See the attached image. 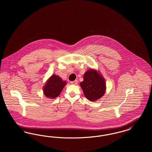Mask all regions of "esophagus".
Masks as SVG:
<instances>
[{"label": "esophagus", "mask_w": 152, "mask_h": 152, "mask_svg": "<svg viewBox=\"0 0 152 152\" xmlns=\"http://www.w3.org/2000/svg\"><path fill=\"white\" fill-rule=\"evenodd\" d=\"M71 84H73V85H76L77 84V80H75V81H73L71 82Z\"/></svg>", "instance_id": "obj_1"}]
</instances>
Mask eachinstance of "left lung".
Listing matches in <instances>:
<instances>
[{
    "label": "left lung",
    "instance_id": "8db88e82",
    "mask_svg": "<svg viewBox=\"0 0 152 152\" xmlns=\"http://www.w3.org/2000/svg\"><path fill=\"white\" fill-rule=\"evenodd\" d=\"M84 94L87 99L95 101L105 94L106 83L100 73L94 69H88L84 75V80L80 83Z\"/></svg>",
    "mask_w": 152,
    "mask_h": 152
}]
</instances>
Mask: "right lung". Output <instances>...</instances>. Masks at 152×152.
<instances>
[{
  "label": "right lung",
  "mask_w": 152,
  "mask_h": 152,
  "mask_svg": "<svg viewBox=\"0 0 152 152\" xmlns=\"http://www.w3.org/2000/svg\"><path fill=\"white\" fill-rule=\"evenodd\" d=\"M66 84V81L61 79L58 76L52 75L44 86V94L51 99L56 98L60 94Z\"/></svg>",
  "instance_id": "right-lung-1"
}]
</instances>
